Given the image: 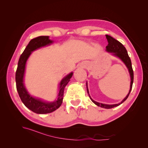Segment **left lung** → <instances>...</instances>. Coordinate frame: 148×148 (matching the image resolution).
<instances>
[{
  "instance_id": "left-lung-1",
  "label": "left lung",
  "mask_w": 148,
  "mask_h": 148,
  "mask_svg": "<svg viewBox=\"0 0 148 148\" xmlns=\"http://www.w3.org/2000/svg\"><path fill=\"white\" fill-rule=\"evenodd\" d=\"M106 38L107 39V41H108V45L106 46V51H108L109 52H113L114 55L119 57L120 59L122 60L125 64L126 65V66H127V68L129 70V72L130 73V77H131V84H130V91L129 93L127 95V96H126V97L119 104H113V105H107V104H102V103H99L96 102L94 100H92L91 99V97H90L89 95V91H88V86H87V83H86V88H87V92L89 95V97H90L91 100L95 103L96 105H97V106H99L101 107H102V108H105V109H111L113 108V107H117L119 105H120L121 104L126 100L130 93L131 92V90L132 89V86H133V70L132 69V62H131V59L130 57L128 56V52L126 48H125L123 44L117 40H116L115 39H114V38H112V36L106 34Z\"/></svg>"
}]
</instances>
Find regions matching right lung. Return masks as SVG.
<instances>
[{
  "label": "right lung",
  "instance_id": "obj_1",
  "mask_svg": "<svg viewBox=\"0 0 148 148\" xmlns=\"http://www.w3.org/2000/svg\"><path fill=\"white\" fill-rule=\"evenodd\" d=\"M52 42V41L49 39L47 36H41L31 39L23 52L21 53L15 73L16 89L21 101L29 110L39 114L51 113L59 108L63 101L64 88L67 83L70 81V78L73 75V73H71L62 80L60 84V86L58 99L53 102H45L39 99H35L31 96L26 91L23 84V76L26 60L30 56L31 52Z\"/></svg>",
  "mask_w": 148,
  "mask_h": 148
}]
</instances>
